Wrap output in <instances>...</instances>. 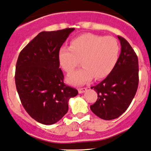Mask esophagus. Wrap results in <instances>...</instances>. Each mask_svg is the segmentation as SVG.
Returning <instances> with one entry per match:
<instances>
[{
  "instance_id": "1",
  "label": "esophagus",
  "mask_w": 151,
  "mask_h": 151,
  "mask_svg": "<svg viewBox=\"0 0 151 151\" xmlns=\"http://www.w3.org/2000/svg\"><path fill=\"white\" fill-rule=\"evenodd\" d=\"M87 91V88H79L78 89V93H83L84 92H86Z\"/></svg>"
}]
</instances>
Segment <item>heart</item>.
<instances>
[{"label": "heart", "mask_w": 151, "mask_h": 151, "mask_svg": "<svg viewBox=\"0 0 151 151\" xmlns=\"http://www.w3.org/2000/svg\"><path fill=\"white\" fill-rule=\"evenodd\" d=\"M120 47L114 37L85 34L73 39L70 47L63 46L58 51V61L65 72L70 73L78 65L82 68L70 74L67 81L73 86L85 84L106 77L117 63Z\"/></svg>", "instance_id": "heart-1"}]
</instances>
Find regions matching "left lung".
I'll return each instance as SVG.
<instances>
[{
  "mask_svg": "<svg viewBox=\"0 0 151 151\" xmlns=\"http://www.w3.org/2000/svg\"><path fill=\"white\" fill-rule=\"evenodd\" d=\"M117 37L121 44L117 63L104 80L91 87L98 94L91 110L105 120L116 119L127 110L138 86L137 57L125 39Z\"/></svg>",
  "mask_w": 151,
  "mask_h": 151,
  "instance_id": "left-lung-1",
  "label": "left lung"
}]
</instances>
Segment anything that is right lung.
<instances>
[{"instance_id": "right-lung-1", "label": "right lung", "mask_w": 151, "mask_h": 151, "mask_svg": "<svg viewBox=\"0 0 151 151\" xmlns=\"http://www.w3.org/2000/svg\"><path fill=\"white\" fill-rule=\"evenodd\" d=\"M74 30L40 32L18 58L15 82L19 98L27 113L42 124L50 125L62 119L69 99L78 93L65 85L58 61L60 48Z\"/></svg>"}]
</instances>
